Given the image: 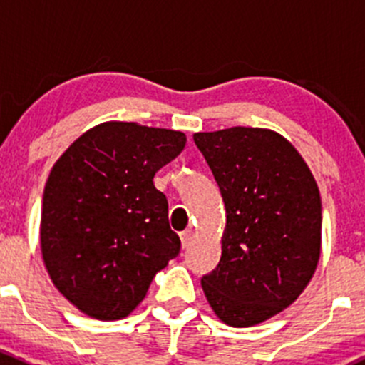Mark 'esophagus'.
<instances>
[{"mask_svg":"<svg viewBox=\"0 0 365 365\" xmlns=\"http://www.w3.org/2000/svg\"><path fill=\"white\" fill-rule=\"evenodd\" d=\"M192 238H194L192 231H190V230L182 231V233H180V240H182V247H183V249L189 247V245L192 244Z\"/></svg>","mask_w":365,"mask_h":365,"instance_id":"34e87169","label":"esophagus"}]
</instances>
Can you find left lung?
<instances>
[{
    "label": "left lung",
    "mask_w": 365,
    "mask_h": 365,
    "mask_svg": "<svg viewBox=\"0 0 365 365\" xmlns=\"http://www.w3.org/2000/svg\"><path fill=\"white\" fill-rule=\"evenodd\" d=\"M226 206L220 261L201 286L226 325L281 312L311 281L322 249V197L300 153L267 128L194 134Z\"/></svg>",
    "instance_id": "8db88e82"
}]
</instances>
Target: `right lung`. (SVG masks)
Returning a JSON list of instances; mask_svg holds the SVG:
<instances>
[{"label": "right lung", "mask_w": 365, "mask_h": 365, "mask_svg": "<svg viewBox=\"0 0 365 365\" xmlns=\"http://www.w3.org/2000/svg\"><path fill=\"white\" fill-rule=\"evenodd\" d=\"M185 143L183 132L108 121L76 139L51 169L40 224L43 263L84 314L128 316L178 256L180 238L153 176Z\"/></svg>", "instance_id": "1"}]
</instances>
